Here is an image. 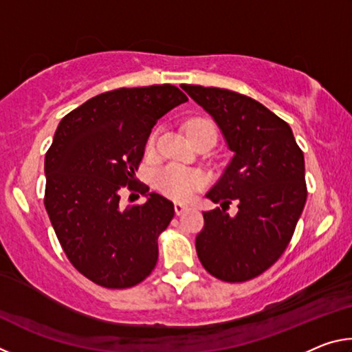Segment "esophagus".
Returning <instances> with one entry per match:
<instances>
[{"label": "esophagus", "instance_id": "34e87169", "mask_svg": "<svg viewBox=\"0 0 352 352\" xmlns=\"http://www.w3.org/2000/svg\"><path fill=\"white\" fill-rule=\"evenodd\" d=\"M174 208H175V214H177V216H180V214H182L184 210H186V205L182 204V201H175Z\"/></svg>", "mask_w": 352, "mask_h": 352}]
</instances>
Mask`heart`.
<instances>
[{"mask_svg":"<svg viewBox=\"0 0 352 352\" xmlns=\"http://www.w3.org/2000/svg\"><path fill=\"white\" fill-rule=\"evenodd\" d=\"M197 127H211L214 129L212 124L206 121H192L188 126V133L190 130ZM216 130V129H214ZM155 133L148 136L147 140V151H152L155 146ZM205 184V175L199 170L186 169L182 166L172 164L164 168L163 170L158 172L157 175V186L163 190L166 195H169L172 199L177 200H188L194 195L195 190L204 188Z\"/></svg>","mask_w":352,"mask_h":352,"instance_id":"obj_1","label":"heart"}]
</instances>
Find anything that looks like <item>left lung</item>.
<instances>
[{
  "label": "left lung",
  "mask_w": 352,
  "mask_h": 352,
  "mask_svg": "<svg viewBox=\"0 0 352 352\" xmlns=\"http://www.w3.org/2000/svg\"><path fill=\"white\" fill-rule=\"evenodd\" d=\"M217 124L233 158L206 199L220 208L204 211L195 237L201 265L222 281L242 283L279 259L306 204L305 155L290 126L267 107L225 88L182 85ZM238 204L230 217L224 206Z\"/></svg>",
  "instance_id": "8db88e82"
}]
</instances>
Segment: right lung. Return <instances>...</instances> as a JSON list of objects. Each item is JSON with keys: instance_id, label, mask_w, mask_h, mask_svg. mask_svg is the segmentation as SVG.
<instances>
[{"instance_id": "right-lung-1", "label": "right lung", "mask_w": 352, "mask_h": 352, "mask_svg": "<svg viewBox=\"0 0 352 352\" xmlns=\"http://www.w3.org/2000/svg\"><path fill=\"white\" fill-rule=\"evenodd\" d=\"M186 100L169 83L119 88L88 99L58 124L45 157V208L71 264L102 287H132L157 265L158 236L174 204L136 186L135 172L152 127ZM126 184L146 204L122 207Z\"/></svg>"}]
</instances>
